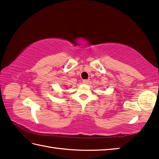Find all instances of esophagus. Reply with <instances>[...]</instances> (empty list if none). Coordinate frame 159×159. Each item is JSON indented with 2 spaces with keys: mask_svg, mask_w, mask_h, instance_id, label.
<instances>
[{
  "mask_svg": "<svg viewBox=\"0 0 159 159\" xmlns=\"http://www.w3.org/2000/svg\"><path fill=\"white\" fill-rule=\"evenodd\" d=\"M88 82H89V80H83V81H82L83 84H87Z\"/></svg>",
  "mask_w": 159,
  "mask_h": 159,
  "instance_id": "esophagus-1",
  "label": "esophagus"
}]
</instances>
